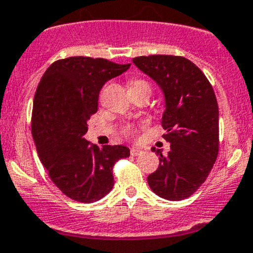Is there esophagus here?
<instances>
[{
  "mask_svg": "<svg viewBox=\"0 0 253 253\" xmlns=\"http://www.w3.org/2000/svg\"><path fill=\"white\" fill-rule=\"evenodd\" d=\"M143 153V150L140 149V148H136V147H133L130 149V154L131 155H134V157H135V155H139V154H142Z\"/></svg>",
  "mask_w": 253,
  "mask_h": 253,
  "instance_id": "obj_1",
  "label": "esophagus"
}]
</instances>
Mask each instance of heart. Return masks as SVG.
Segmentation results:
<instances>
[{"instance_id":"heart-1","label":"heart","mask_w":253,"mask_h":253,"mask_svg":"<svg viewBox=\"0 0 253 253\" xmlns=\"http://www.w3.org/2000/svg\"><path fill=\"white\" fill-rule=\"evenodd\" d=\"M138 83H144V81H142V80H136V81H133V83H131L130 85H134V84H138Z\"/></svg>"}]
</instances>
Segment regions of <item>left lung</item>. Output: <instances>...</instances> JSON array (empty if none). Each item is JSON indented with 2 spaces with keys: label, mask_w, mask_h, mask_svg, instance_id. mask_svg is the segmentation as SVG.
I'll return each instance as SVG.
<instances>
[{
  "label": "left lung",
  "mask_w": 253,
  "mask_h": 253,
  "mask_svg": "<svg viewBox=\"0 0 253 253\" xmlns=\"http://www.w3.org/2000/svg\"><path fill=\"white\" fill-rule=\"evenodd\" d=\"M133 62L163 91V138L170 143L167 155L157 149L159 167L148 175V184L162 198L182 201L205 183L217 159L216 95L205 74L185 57L150 55L135 57Z\"/></svg>",
  "instance_id": "1"
}]
</instances>
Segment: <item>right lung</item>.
Instances as JSON below:
<instances>
[{"mask_svg": "<svg viewBox=\"0 0 253 253\" xmlns=\"http://www.w3.org/2000/svg\"><path fill=\"white\" fill-rule=\"evenodd\" d=\"M129 68L106 59L68 57L50 65L37 86L31 124L37 154L51 180L74 201L91 203L106 196L114 185L115 162L130 155L125 145L99 149L84 138L101 87Z\"/></svg>", "mask_w": 253, "mask_h": 253, "instance_id": "obj_1", "label": "right lung"}]
</instances>
